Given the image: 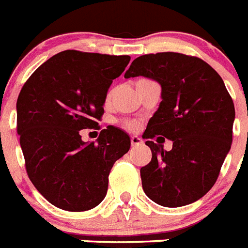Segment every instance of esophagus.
<instances>
[{"label":"esophagus","instance_id":"obj_1","mask_svg":"<svg viewBox=\"0 0 248 248\" xmlns=\"http://www.w3.org/2000/svg\"><path fill=\"white\" fill-rule=\"evenodd\" d=\"M130 143H132V146H138V144L142 143V140L138 136H133L130 138Z\"/></svg>","mask_w":248,"mask_h":248}]
</instances>
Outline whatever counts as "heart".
Returning a JSON list of instances; mask_svg holds the SVG:
<instances>
[{"label": "heart", "mask_w": 248, "mask_h": 248, "mask_svg": "<svg viewBox=\"0 0 248 248\" xmlns=\"http://www.w3.org/2000/svg\"><path fill=\"white\" fill-rule=\"evenodd\" d=\"M111 94H112V92L110 91V92L108 93V96H106V102H108V100H110ZM123 125H124V128H126V129H133V128H134V124H133V123H130V122H124V123H123Z\"/></svg>", "instance_id": "obj_1"}]
</instances>
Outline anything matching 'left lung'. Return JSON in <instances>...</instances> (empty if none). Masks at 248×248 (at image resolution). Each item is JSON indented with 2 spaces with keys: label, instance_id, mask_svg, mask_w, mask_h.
<instances>
[{
  "label": "left lung",
  "instance_id": "8db88e82",
  "mask_svg": "<svg viewBox=\"0 0 248 248\" xmlns=\"http://www.w3.org/2000/svg\"><path fill=\"white\" fill-rule=\"evenodd\" d=\"M138 75L160 83L162 97L143 133L152 152L151 161L140 168L144 193L165 207L195 202L213 188L231 150L233 100L220 75L200 57L142 55L124 77ZM164 136L173 142L170 152L158 144ZM154 138L158 144L152 142Z\"/></svg>",
  "mask_w": 248,
  "mask_h": 248
}]
</instances>
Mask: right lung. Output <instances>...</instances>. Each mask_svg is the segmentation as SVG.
Segmentation results:
<instances>
[{
  "instance_id": "obj_1",
  "label": "right lung",
  "mask_w": 248,
  "mask_h": 248,
  "mask_svg": "<svg viewBox=\"0 0 248 248\" xmlns=\"http://www.w3.org/2000/svg\"><path fill=\"white\" fill-rule=\"evenodd\" d=\"M130 56L68 49L46 61L24 83L16 102V129L25 169L37 191L66 211L102 202L108 174L130 148L129 136L112 125L97 143L80 130L98 125L108 87Z\"/></svg>"
}]
</instances>
